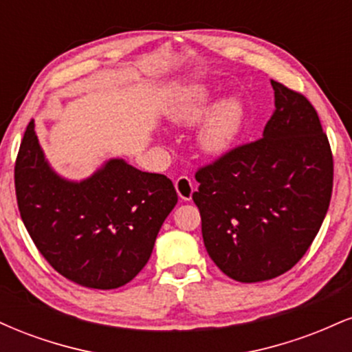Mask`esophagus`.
Here are the masks:
<instances>
[{
    "label": "esophagus",
    "instance_id": "obj_1",
    "mask_svg": "<svg viewBox=\"0 0 352 352\" xmlns=\"http://www.w3.org/2000/svg\"><path fill=\"white\" fill-rule=\"evenodd\" d=\"M175 190L182 200L188 201L190 199H192V193H193V190H195V187H193V182L190 180L187 175H180L179 179L175 180Z\"/></svg>",
    "mask_w": 352,
    "mask_h": 352
}]
</instances>
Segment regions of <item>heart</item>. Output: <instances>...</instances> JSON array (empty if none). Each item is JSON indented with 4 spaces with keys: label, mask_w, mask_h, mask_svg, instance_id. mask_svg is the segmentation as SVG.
<instances>
[{
    "label": "heart",
    "mask_w": 352,
    "mask_h": 352,
    "mask_svg": "<svg viewBox=\"0 0 352 352\" xmlns=\"http://www.w3.org/2000/svg\"><path fill=\"white\" fill-rule=\"evenodd\" d=\"M212 104V94L205 87H195L185 92L168 111L172 122L192 125L207 114ZM243 122V107L236 99L218 102L207 116L200 129V145L208 153H221L232 145Z\"/></svg>",
    "instance_id": "b5f03b06"
}]
</instances>
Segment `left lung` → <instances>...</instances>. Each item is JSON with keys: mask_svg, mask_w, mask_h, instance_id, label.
<instances>
[{"mask_svg": "<svg viewBox=\"0 0 352 352\" xmlns=\"http://www.w3.org/2000/svg\"><path fill=\"white\" fill-rule=\"evenodd\" d=\"M276 111L263 137L230 148L195 173L205 248L227 276L272 280L308 252L329 208L333 152L316 109L272 80Z\"/></svg>", "mask_w": 352, "mask_h": 352, "instance_id": "8db88e82", "label": "left lung"}]
</instances>
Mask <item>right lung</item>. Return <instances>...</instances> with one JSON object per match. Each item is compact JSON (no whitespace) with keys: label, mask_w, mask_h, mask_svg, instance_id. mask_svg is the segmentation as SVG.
<instances>
[{"label":"right lung","mask_w":352,"mask_h":352,"mask_svg":"<svg viewBox=\"0 0 352 352\" xmlns=\"http://www.w3.org/2000/svg\"><path fill=\"white\" fill-rule=\"evenodd\" d=\"M23 223L59 274L80 286L114 289L139 274L177 204L170 179L109 160L82 182H67L44 160L28 124L14 164Z\"/></svg>","instance_id":"1"}]
</instances>
